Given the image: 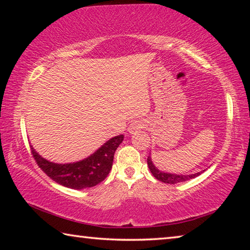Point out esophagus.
<instances>
[{"mask_svg": "<svg viewBox=\"0 0 250 250\" xmlns=\"http://www.w3.org/2000/svg\"><path fill=\"white\" fill-rule=\"evenodd\" d=\"M145 125H146V122L143 120H135L133 122H131L128 130L130 133H134V132H137V131L145 128Z\"/></svg>", "mask_w": 250, "mask_h": 250, "instance_id": "esophagus-1", "label": "esophagus"}]
</instances>
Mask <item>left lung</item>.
Segmentation results:
<instances>
[{"mask_svg":"<svg viewBox=\"0 0 250 250\" xmlns=\"http://www.w3.org/2000/svg\"><path fill=\"white\" fill-rule=\"evenodd\" d=\"M147 167H149L151 173L153 174V176L156 180L163 182V183H167V184H176V183H180V182L188 181L191 179H194V177L198 176L202 173V172H198V173H195V174H189V175L181 174L180 175V174H172V173L162 172V171L158 170V168L154 167V164H153V162H152L150 155L147 156Z\"/></svg>","mask_w":250,"mask_h":250,"instance_id":"left-lung-1","label":"left lung"}]
</instances>
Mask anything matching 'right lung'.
<instances>
[{
	"instance_id": "add662e5",
	"label": "right lung",
	"mask_w": 250,
	"mask_h": 250,
	"mask_svg": "<svg viewBox=\"0 0 250 250\" xmlns=\"http://www.w3.org/2000/svg\"><path fill=\"white\" fill-rule=\"evenodd\" d=\"M122 141L124 135H117L108 140L88 158L66 164L50 162L42 158L34 147L31 149L37 166L53 181L66 188L83 189L99 184L108 176L112 167L113 155Z\"/></svg>"
}]
</instances>
